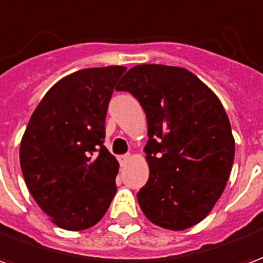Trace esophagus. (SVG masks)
<instances>
[{
    "label": "esophagus",
    "instance_id": "esophagus-1",
    "mask_svg": "<svg viewBox=\"0 0 263 263\" xmlns=\"http://www.w3.org/2000/svg\"><path fill=\"white\" fill-rule=\"evenodd\" d=\"M118 160H120V163L122 166L126 165V163H128V162L131 160V155H121L120 158H118Z\"/></svg>",
    "mask_w": 263,
    "mask_h": 263
}]
</instances>
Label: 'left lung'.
<instances>
[{
    "label": "left lung",
    "instance_id": "8db88e82",
    "mask_svg": "<svg viewBox=\"0 0 263 263\" xmlns=\"http://www.w3.org/2000/svg\"><path fill=\"white\" fill-rule=\"evenodd\" d=\"M148 122L149 179L138 203L149 221L182 231L203 221L226 189L235 141L222 104L183 67L138 65L121 79Z\"/></svg>",
    "mask_w": 263,
    "mask_h": 263
}]
</instances>
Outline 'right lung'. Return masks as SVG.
Instances as JSON below:
<instances>
[{
    "mask_svg": "<svg viewBox=\"0 0 263 263\" xmlns=\"http://www.w3.org/2000/svg\"><path fill=\"white\" fill-rule=\"evenodd\" d=\"M124 66L66 76L37 104L20 146L32 197L63 230L96 226L117 193L120 163L104 146L105 115Z\"/></svg>",
    "mask_w": 263,
    "mask_h": 263,
    "instance_id": "add662e5",
    "label": "right lung"
}]
</instances>
